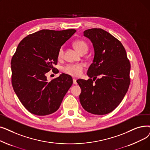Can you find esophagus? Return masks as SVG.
<instances>
[{
  "instance_id": "34e87169",
  "label": "esophagus",
  "mask_w": 150,
  "mask_h": 150,
  "mask_svg": "<svg viewBox=\"0 0 150 150\" xmlns=\"http://www.w3.org/2000/svg\"><path fill=\"white\" fill-rule=\"evenodd\" d=\"M73 83H74V84H77L76 80V79H75V78H74L73 79Z\"/></svg>"
}]
</instances>
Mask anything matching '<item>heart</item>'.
Masks as SVG:
<instances>
[{
	"label": "heart",
	"mask_w": 150,
	"mask_h": 150,
	"mask_svg": "<svg viewBox=\"0 0 150 150\" xmlns=\"http://www.w3.org/2000/svg\"><path fill=\"white\" fill-rule=\"evenodd\" d=\"M74 44L75 49L80 53L83 54L88 52V47L84 41L82 40H77L74 42ZM63 57H64V49H63L62 47H61L58 51V57L59 59H61L63 58ZM83 69L84 67L82 64H69L64 67L63 71L66 74L70 76L78 77L82 74Z\"/></svg>",
	"instance_id": "heart-1"
}]
</instances>
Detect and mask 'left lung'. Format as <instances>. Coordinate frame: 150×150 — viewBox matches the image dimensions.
Segmentation results:
<instances>
[{
    "label": "left lung",
    "mask_w": 150,
    "mask_h": 150,
    "mask_svg": "<svg viewBox=\"0 0 150 150\" xmlns=\"http://www.w3.org/2000/svg\"><path fill=\"white\" fill-rule=\"evenodd\" d=\"M83 34L92 42L95 54L88 70L89 79L76 81L81 89L80 103L89 113L107 114L119 106L128 90L130 62L122 44L106 31L91 28Z\"/></svg>",
    "instance_id": "obj_1"
}]
</instances>
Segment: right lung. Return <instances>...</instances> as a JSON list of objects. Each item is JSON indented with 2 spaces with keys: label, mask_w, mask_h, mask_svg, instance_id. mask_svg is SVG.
Segmentation results:
<instances>
[{
  "label": "right lung",
  "mask_w": 150,
  "mask_h": 150,
  "mask_svg": "<svg viewBox=\"0 0 150 150\" xmlns=\"http://www.w3.org/2000/svg\"><path fill=\"white\" fill-rule=\"evenodd\" d=\"M76 30H41L23 38L12 57L11 83L21 103L31 114L47 115L56 112L72 85L70 75L62 74L50 82L45 74L58 62L59 49Z\"/></svg>",
  "instance_id": "add662e5"
}]
</instances>
